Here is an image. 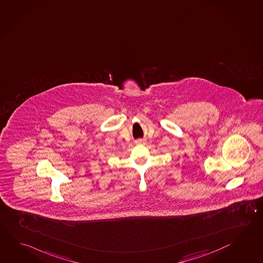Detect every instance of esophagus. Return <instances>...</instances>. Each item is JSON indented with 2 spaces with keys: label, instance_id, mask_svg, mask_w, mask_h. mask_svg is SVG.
<instances>
[{
  "label": "esophagus",
  "instance_id": "obj_1",
  "mask_svg": "<svg viewBox=\"0 0 263 263\" xmlns=\"http://www.w3.org/2000/svg\"><path fill=\"white\" fill-rule=\"evenodd\" d=\"M135 143H137V144H141V143H143V140H142V139H139V140H136V141H135Z\"/></svg>",
  "mask_w": 263,
  "mask_h": 263
}]
</instances>
